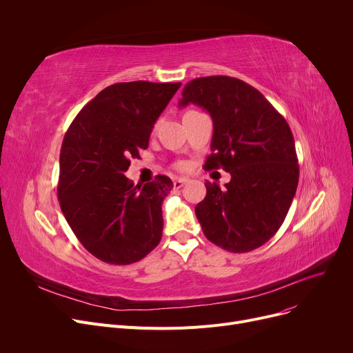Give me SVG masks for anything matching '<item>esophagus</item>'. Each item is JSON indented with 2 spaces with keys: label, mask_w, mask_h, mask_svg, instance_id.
I'll list each match as a JSON object with an SVG mask.
<instances>
[{
  "label": "esophagus",
  "mask_w": 353,
  "mask_h": 353,
  "mask_svg": "<svg viewBox=\"0 0 353 353\" xmlns=\"http://www.w3.org/2000/svg\"><path fill=\"white\" fill-rule=\"evenodd\" d=\"M188 183H189V179H186V177H179V179H176V180L173 181V186H174V189H181L183 186H186Z\"/></svg>",
  "instance_id": "1"
}]
</instances>
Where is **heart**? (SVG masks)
Wrapping results in <instances>:
<instances>
[{"label":"heart","mask_w":353,"mask_h":353,"mask_svg":"<svg viewBox=\"0 0 353 353\" xmlns=\"http://www.w3.org/2000/svg\"><path fill=\"white\" fill-rule=\"evenodd\" d=\"M177 169H180V170H183V169H186V164H183V163L177 164Z\"/></svg>","instance_id":"obj_1"}]
</instances>
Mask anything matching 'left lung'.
<instances>
[{
  "instance_id": "left-lung-1",
  "label": "left lung",
  "mask_w": 353,
  "mask_h": 353,
  "mask_svg": "<svg viewBox=\"0 0 353 353\" xmlns=\"http://www.w3.org/2000/svg\"><path fill=\"white\" fill-rule=\"evenodd\" d=\"M181 94L180 107L193 103L213 120L205 169L232 176L223 189L206 181V197L194 209L203 233L228 252L261 248L282 226L299 181L288 121L261 91L234 77L194 79Z\"/></svg>"
}]
</instances>
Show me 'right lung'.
I'll return each mask as SVG.
<instances>
[{
    "instance_id": "right-lung-1",
    "label": "right lung",
    "mask_w": 353,
    "mask_h": 353,
    "mask_svg": "<svg viewBox=\"0 0 353 353\" xmlns=\"http://www.w3.org/2000/svg\"><path fill=\"white\" fill-rule=\"evenodd\" d=\"M180 83L130 81L101 90L70 124L60 152L59 201L80 243L101 262L132 265L161 240L167 176L134 186L123 173L148 147Z\"/></svg>"
}]
</instances>
